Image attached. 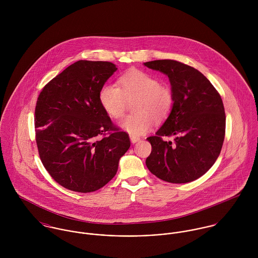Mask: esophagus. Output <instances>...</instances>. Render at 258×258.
Masks as SVG:
<instances>
[{
    "mask_svg": "<svg viewBox=\"0 0 258 258\" xmlns=\"http://www.w3.org/2000/svg\"><path fill=\"white\" fill-rule=\"evenodd\" d=\"M130 140H131V142H132L133 144H135V143H137V142H139V141H140V138H139V137H137V136H133V135H131V136H130Z\"/></svg>",
    "mask_w": 258,
    "mask_h": 258,
    "instance_id": "obj_1",
    "label": "esophagus"
}]
</instances>
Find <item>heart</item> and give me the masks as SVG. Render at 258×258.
Returning <instances> with one entry per match:
<instances>
[{
  "mask_svg": "<svg viewBox=\"0 0 258 258\" xmlns=\"http://www.w3.org/2000/svg\"><path fill=\"white\" fill-rule=\"evenodd\" d=\"M119 85L106 83L99 91V102L114 119L120 118L127 101L133 99V114L125 116L119 126L133 136L148 132L153 124L164 120L172 110L174 96L171 89L161 85L153 75L142 71H130L119 78Z\"/></svg>",
  "mask_w": 258,
  "mask_h": 258,
  "instance_id": "heart-1",
  "label": "heart"
}]
</instances>
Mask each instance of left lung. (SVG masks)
Returning a JSON list of instances; mask_svg holds the SVG:
<instances>
[{
	"instance_id": "8db88e82",
	"label": "left lung",
	"mask_w": 258,
	"mask_h": 258,
	"mask_svg": "<svg viewBox=\"0 0 258 258\" xmlns=\"http://www.w3.org/2000/svg\"><path fill=\"white\" fill-rule=\"evenodd\" d=\"M168 75L174 104L155 136L148 137L152 151L149 171L173 184L192 182L206 174L220 156L225 134V113L220 93L198 70L177 60L144 63ZM175 137L166 142L163 137Z\"/></svg>"
}]
</instances>
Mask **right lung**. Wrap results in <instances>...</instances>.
Instances as JSON below:
<instances>
[{"instance_id": "1", "label": "right lung", "mask_w": 258, "mask_h": 258, "mask_svg": "<svg viewBox=\"0 0 258 258\" xmlns=\"http://www.w3.org/2000/svg\"><path fill=\"white\" fill-rule=\"evenodd\" d=\"M117 71L109 61L78 60L40 91L35 111L36 141L45 170L78 192L104 186L130 147L99 102V91Z\"/></svg>"}]
</instances>
